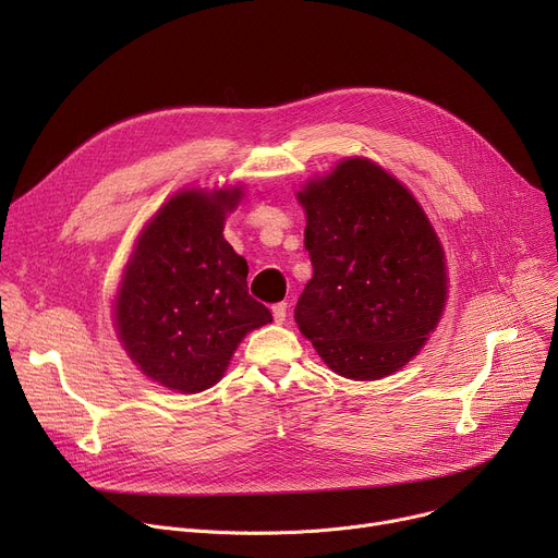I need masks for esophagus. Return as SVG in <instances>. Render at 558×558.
<instances>
[{"mask_svg":"<svg viewBox=\"0 0 558 558\" xmlns=\"http://www.w3.org/2000/svg\"><path fill=\"white\" fill-rule=\"evenodd\" d=\"M271 314H274V318H276V324H282V320L287 318V303H276V305L271 307Z\"/></svg>","mask_w":558,"mask_h":558,"instance_id":"obj_1","label":"esophagus"}]
</instances>
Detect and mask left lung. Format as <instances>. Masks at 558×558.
<instances>
[{"instance_id":"left-lung-1","label":"left lung","mask_w":558,"mask_h":558,"mask_svg":"<svg viewBox=\"0 0 558 558\" xmlns=\"http://www.w3.org/2000/svg\"><path fill=\"white\" fill-rule=\"evenodd\" d=\"M314 267L294 318L348 379H379L421 353L448 301L441 240L421 203L368 158H345L296 192Z\"/></svg>"}]
</instances>
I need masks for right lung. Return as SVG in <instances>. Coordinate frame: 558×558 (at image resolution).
Here are the masks:
<instances>
[{
	"label": "right lung",
	"instance_id": "right-lung-1",
	"mask_svg": "<svg viewBox=\"0 0 558 558\" xmlns=\"http://www.w3.org/2000/svg\"><path fill=\"white\" fill-rule=\"evenodd\" d=\"M242 196V185L181 190L137 234L112 318L131 362L165 389H210L242 339L274 320L248 296V264L223 238Z\"/></svg>",
	"mask_w": 558,
	"mask_h": 558
}]
</instances>
